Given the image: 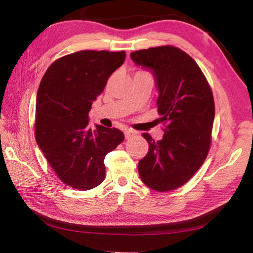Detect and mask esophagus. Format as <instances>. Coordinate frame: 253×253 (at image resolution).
I'll return each instance as SVG.
<instances>
[{"label":"esophagus","instance_id":"obj_1","mask_svg":"<svg viewBox=\"0 0 253 253\" xmlns=\"http://www.w3.org/2000/svg\"><path fill=\"white\" fill-rule=\"evenodd\" d=\"M124 134H125V138L126 139H129V138H131L132 136H135L136 132L130 130V129H125V130H124Z\"/></svg>","mask_w":253,"mask_h":253}]
</instances>
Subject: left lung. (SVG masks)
<instances>
[{
    "label": "left lung",
    "instance_id": "left-lung-1",
    "mask_svg": "<svg viewBox=\"0 0 253 253\" xmlns=\"http://www.w3.org/2000/svg\"><path fill=\"white\" fill-rule=\"evenodd\" d=\"M137 66L149 68L158 89L157 119L164 136L144 132L148 153L138 163L145 185L169 192L188 182L208 156L214 121L212 89L194 59L173 45L130 53Z\"/></svg>",
    "mask_w": 253,
    "mask_h": 253
}]
</instances>
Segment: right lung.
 Masks as SVG:
<instances>
[{"instance_id": "right-lung-1", "label": "right lung", "mask_w": 253, "mask_h": 253, "mask_svg": "<svg viewBox=\"0 0 253 253\" xmlns=\"http://www.w3.org/2000/svg\"><path fill=\"white\" fill-rule=\"evenodd\" d=\"M125 58V51H78L55 60L42 77L36 105L37 144L60 181L76 190L102 183L105 156L125 139L117 128L88 127L92 102Z\"/></svg>"}]
</instances>
